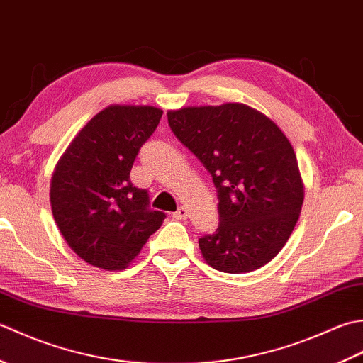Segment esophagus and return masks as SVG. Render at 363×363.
<instances>
[{
    "label": "esophagus",
    "instance_id": "obj_1",
    "mask_svg": "<svg viewBox=\"0 0 363 363\" xmlns=\"http://www.w3.org/2000/svg\"><path fill=\"white\" fill-rule=\"evenodd\" d=\"M174 218L177 220H184V219L188 218V210L184 208V206H180V208L174 213Z\"/></svg>",
    "mask_w": 363,
    "mask_h": 363
}]
</instances>
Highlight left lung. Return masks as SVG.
<instances>
[{"mask_svg":"<svg viewBox=\"0 0 363 363\" xmlns=\"http://www.w3.org/2000/svg\"><path fill=\"white\" fill-rule=\"evenodd\" d=\"M167 122L218 188L219 225L199 240L203 260L230 274L269 263L290 238L304 202L290 139L244 103L171 109Z\"/></svg>","mask_w":363,"mask_h":363,"instance_id":"8db88e82","label":"left lung"}]
</instances>
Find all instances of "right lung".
Masks as SVG:
<instances>
[{"mask_svg": "<svg viewBox=\"0 0 363 363\" xmlns=\"http://www.w3.org/2000/svg\"><path fill=\"white\" fill-rule=\"evenodd\" d=\"M161 116L155 106L109 105L79 130L55 167V223L73 252L95 268H127L166 218L130 182L136 155Z\"/></svg>", "mask_w": 363, "mask_h": 363, "instance_id": "1", "label": "right lung"}]
</instances>
